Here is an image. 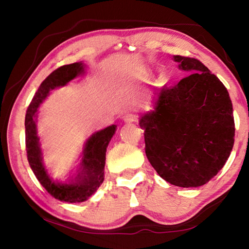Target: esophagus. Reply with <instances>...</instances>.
<instances>
[{
	"label": "esophagus",
	"instance_id": "1",
	"mask_svg": "<svg viewBox=\"0 0 249 249\" xmlns=\"http://www.w3.org/2000/svg\"><path fill=\"white\" fill-rule=\"evenodd\" d=\"M123 120L125 123H134V122L137 121V116L135 114H130V113H128V114H125L123 116Z\"/></svg>",
	"mask_w": 249,
	"mask_h": 249
}]
</instances>
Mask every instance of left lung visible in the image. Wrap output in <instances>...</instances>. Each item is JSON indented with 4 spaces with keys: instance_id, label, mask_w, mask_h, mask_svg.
I'll list each match as a JSON object with an SVG mask.
<instances>
[{
    "instance_id": "obj_1",
    "label": "left lung",
    "mask_w": 249,
    "mask_h": 249,
    "mask_svg": "<svg viewBox=\"0 0 249 249\" xmlns=\"http://www.w3.org/2000/svg\"><path fill=\"white\" fill-rule=\"evenodd\" d=\"M190 73L174 88L156 92L154 109L140 120L145 151L163 180L196 188L217 175L234 146L235 124L229 92L195 58L174 56Z\"/></svg>"
}]
</instances>
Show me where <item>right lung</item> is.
Returning <instances> with one entry per match:
<instances>
[{
  "instance_id": "obj_1",
  "label": "right lung",
  "mask_w": 249,
  "mask_h": 249,
  "mask_svg": "<svg viewBox=\"0 0 249 249\" xmlns=\"http://www.w3.org/2000/svg\"><path fill=\"white\" fill-rule=\"evenodd\" d=\"M83 73L84 65L81 61L62 66L53 71L41 82L25 116V142L29 166L49 195H52L54 199L70 203L88 200L102 184L107 148L113 135L115 134L116 125H111L92 134L84 144L81 160L77 167L75 175L69 177L66 182H59L49 176L44 166L43 153L40 149L39 137L37 135V112L50 91L65 87L71 80Z\"/></svg>"
}]
</instances>
